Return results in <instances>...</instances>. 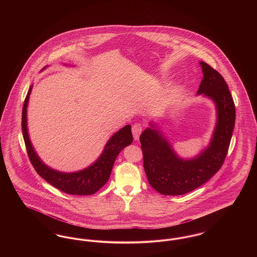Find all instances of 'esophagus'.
<instances>
[{
  "label": "esophagus",
  "instance_id": "1",
  "mask_svg": "<svg viewBox=\"0 0 257 257\" xmlns=\"http://www.w3.org/2000/svg\"><path fill=\"white\" fill-rule=\"evenodd\" d=\"M142 131H143V126H142V124H140V123H135L134 125L132 126V133H133V136H134L135 141H138V140H139L140 135L142 133Z\"/></svg>",
  "mask_w": 257,
  "mask_h": 257
}]
</instances>
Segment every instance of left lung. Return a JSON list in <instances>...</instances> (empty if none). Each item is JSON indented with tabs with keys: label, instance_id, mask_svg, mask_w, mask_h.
Returning a JSON list of instances; mask_svg holds the SVG:
<instances>
[{
	"label": "left lung",
	"instance_id": "left-lung-1",
	"mask_svg": "<svg viewBox=\"0 0 257 257\" xmlns=\"http://www.w3.org/2000/svg\"><path fill=\"white\" fill-rule=\"evenodd\" d=\"M199 64L203 78L197 94L212 99L217 108V124L209 146L195 158L183 159L154 123L140 137L148 182L161 195L181 196L207 182L221 168L230 145L235 125L232 96L217 70L206 62Z\"/></svg>",
	"mask_w": 257,
	"mask_h": 257
}]
</instances>
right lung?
Returning <instances> with one entry per match:
<instances>
[{
  "label": "right lung",
  "mask_w": 257,
  "mask_h": 257,
  "mask_svg": "<svg viewBox=\"0 0 257 257\" xmlns=\"http://www.w3.org/2000/svg\"><path fill=\"white\" fill-rule=\"evenodd\" d=\"M32 88L33 86L30 87L25 99L22 110V131L28 156L33 167L43 179L63 193L77 196L95 194L109 180L113 163L119 152L124 147L132 144L133 135L131 132V126L126 125L112 135L100 157L85 170L75 172H61L53 170L37 156L29 138L27 128V107Z\"/></svg>",
  "instance_id": "add662e5"
}]
</instances>
